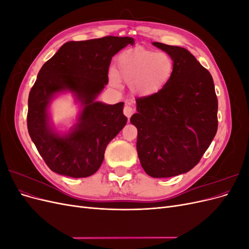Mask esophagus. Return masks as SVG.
Wrapping results in <instances>:
<instances>
[{"label":"esophagus","mask_w":249,"mask_h":249,"mask_svg":"<svg viewBox=\"0 0 249 249\" xmlns=\"http://www.w3.org/2000/svg\"><path fill=\"white\" fill-rule=\"evenodd\" d=\"M133 112H134V109L130 106V105H125L124 109V115H125L127 118H130V117L132 116Z\"/></svg>","instance_id":"obj_1"}]
</instances>
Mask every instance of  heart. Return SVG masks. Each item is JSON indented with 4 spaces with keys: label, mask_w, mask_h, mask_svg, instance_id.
Segmentation results:
<instances>
[{
    "label": "heart",
    "mask_w": 249,
    "mask_h": 249,
    "mask_svg": "<svg viewBox=\"0 0 249 249\" xmlns=\"http://www.w3.org/2000/svg\"><path fill=\"white\" fill-rule=\"evenodd\" d=\"M173 71L175 63L166 53L135 48L118 55L115 71L109 72V81L113 86H118L123 79L129 83L133 93L149 96L168 84Z\"/></svg>",
    "instance_id": "heart-1"
}]
</instances>
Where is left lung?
<instances>
[{
	"mask_svg": "<svg viewBox=\"0 0 249 249\" xmlns=\"http://www.w3.org/2000/svg\"><path fill=\"white\" fill-rule=\"evenodd\" d=\"M153 44L172 58L175 71L161 91L136 100L131 124L142 168L152 178H170L191 170L213 141L218 101L212 76L189 51Z\"/></svg>",
	"mask_w": 249,
	"mask_h": 249,
	"instance_id": "8db88e82",
	"label": "left lung"
}]
</instances>
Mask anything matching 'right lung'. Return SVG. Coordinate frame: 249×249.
Segmentation results:
<instances>
[{
  "mask_svg": "<svg viewBox=\"0 0 249 249\" xmlns=\"http://www.w3.org/2000/svg\"><path fill=\"white\" fill-rule=\"evenodd\" d=\"M132 37L106 36L69 41L42 65L28 100V132L49 168L71 178L95 173L104 161L109 142L123 130L127 118L124 103L96 101L108 84L111 59ZM73 94L79 105L76 123L59 132L51 122L50 104L62 93Z\"/></svg>",
  "mask_w": 249,
  "mask_h": 249,
  "instance_id": "obj_1",
  "label": "right lung"
}]
</instances>
